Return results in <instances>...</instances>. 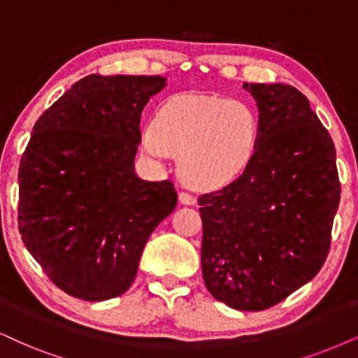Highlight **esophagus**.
Masks as SVG:
<instances>
[{
    "label": "esophagus",
    "mask_w": 358,
    "mask_h": 358,
    "mask_svg": "<svg viewBox=\"0 0 358 358\" xmlns=\"http://www.w3.org/2000/svg\"><path fill=\"white\" fill-rule=\"evenodd\" d=\"M178 198H180V203H182V205H194V203H196V198H194L193 194L188 192H182L178 194Z\"/></svg>",
    "instance_id": "obj_1"
}]
</instances>
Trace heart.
Here are the masks:
<instances>
[{
  "label": "heart",
  "mask_w": 358,
  "mask_h": 358,
  "mask_svg": "<svg viewBox=\"0 0 358 358\" xmlns=\"http://www.w3.org/2000/svg\"><path fill=\"white\" fill-rule=\"evenodd\" d=\"M261 127L251 107L223 97L180 94L158 108L142 134L150 158L178 157V173L198 189H220L238 180L259 147Z\"/></svg>",
  "instance_id": "b5f03b06"
}]
</instances>
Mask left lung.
<instances>
[{
  "label": "left lung",
  "instance_id": "8db88e82",
  "mask_svg": "<svg viewBox=\"0 0 358 358\" xmlns=\"http://www.w3.org/2000/svg\"><path fill=\"white\" fill-rule=\"evenodd\" d=\"M259 110V147L248 170L201 194V271L216 301L264 310L327 259L341 201L336 147L304 94L287 84H248Z\"/></svg>",
  "mask_w": 358,
  "mask_h": 358
}]
</instances>
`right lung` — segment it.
<instances>
[{
  "mask_svg": "<svg viewBox=\"0 0 358 358\" xmlns=\"http://www.w3.org/2000/svg\"><path fill=\"white\" fill-rule=\"evenodd\" d=\"M160 76L90 74L33 127L20 162L22 243L59 289L107 301L132 286L153 229L176 206L173 183L135 175L140 115Z\"/></svg>",
  "mask_w": 358,
  "mask_h": 358,
  "instance_id": "obj_1",
  "label": "right lung"
}]
</instances>
